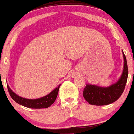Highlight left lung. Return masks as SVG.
<instances>
[{
	"label": "left lung",
	"mask_w": 134,
	"mask_h": 134,
	"mask_svg": "<svg viewBox=\"0 0 134 134\" xmlns=\"http://www.w3.org/2000/svg\"><path fill=\"white\" fill-rule=\"evenodd\" d=\"M123 53L124 69L119 80L114 85L107 88H101L95 85H86L83 90V97L90 104L103 106L111 104L121 97L127 82L129 69L127 62Z\"/></svg>",
	"instance_id": "1"
}]
</instances>
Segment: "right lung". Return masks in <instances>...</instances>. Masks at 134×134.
Segmentation results:
<instances>
[{
  "mask_svg": "<svg viewBox=\"0 0 134 134\" xmlns=\"http://www.w3.org/2000/svg\"><path fill=\"white\" fill-rule=\"evenodd\" d=\"M60 86V85H59L57 88L53 90L47 96L37 99H28L21 97L14 93L8 85H7V87L11 97L18 104L30 108H46L50 107L55 102L57 97Z\"/></svg>",
  "mask_w": 134,
  "mask_h": 134,
  "instance_id": "right-lung-1",
  "label": "right lung"
}]
</instances>
